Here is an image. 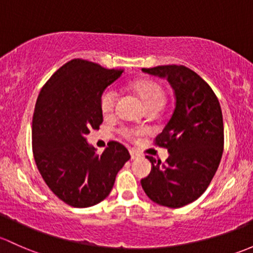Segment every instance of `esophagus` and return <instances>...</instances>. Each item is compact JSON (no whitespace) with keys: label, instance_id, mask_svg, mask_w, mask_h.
<instances>
[{"label":"esophagus","instance_id":"34e87169","mask_svg":"<svg viewBox=\"0 0 253 253\" xmlns=\"http://www.w3.org/2000/svg\"><path fill=\"white\" fill-rule=\"evenodd\" d=\"M129 154H131V159H132V160H135V159H138L140 156L139 154H138L135 150H129Z\"/></svg>","mask_w":253,"mask_h":253}]
</instances>
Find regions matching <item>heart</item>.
I'll use <instances>...</instances> for the list:
<instances>
[{
	"mask_svg": "<svg viewBox=\"0 0 253 253\" xmlns=\"http://www.w3.org/2000/svg\"><path fill=\"white\" fill-rule=\"evenodd\" d=\"M133 89L137 93L138 97L142 99L143 104L148 109H161L164 106L165 102H166V93H165L164 88L159 84L154 81H148V80H142V81H137L133 84ZM116 102V92L115 89L109 87V88L104 89L100 94L99 98V105L100 110L103 114L108 115L114 111ZM139 133V131H134V129L124 128L121 131V134L124 137L132 139L134 135Z\"/></svg>",
	"mask_w": 253,
	"mask_h": 253,
	"instance_id": "obj_1",
	"label": "heart"
}]
</instances>
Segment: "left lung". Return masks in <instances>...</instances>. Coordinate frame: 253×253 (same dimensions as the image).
<instances>
[{"label":"left lung","instance_id":"left-lung-1","mask_svg":"<svg viewBox=\"0 0 253 253\" xmlns=\"http://www.w3.org/2000/svg\"><path fill=\"white\" fill-rule=\"evenodd\" d=\"M142 71L169 82L175 106L155 138L156 145L167 149L169 159L161 164L147 156L151 171L140 183L151 201L178 209L200 198L216 174L224 147L222 110L209 84L187 66L161 65Z\"/></svg>","mask_w":253,"mask_h":253}]
</instances>
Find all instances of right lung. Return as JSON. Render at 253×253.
<instances>
[{
    "instance_id": "right-lung-1",
    "label": "right lung",
    "mask_w": 253,
    "mask_h": 253,
    "mask_svg": "<svg viewBox=\"0 0 253 253\" xmlns=\"http://www.w3.org/2000/svg\"><path fill=\"white\" fill-rule=\"evenodd\" d=\"M124 70L73 59L58 69L40 92L33 118V151L48 188L73 207L94 206L110 194L116 174L131 159L118 142L100 155L87 143L103 122L99 98Z\"/></svg>"
}]
</instances>
